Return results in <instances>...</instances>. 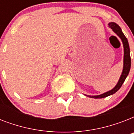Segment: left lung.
Segmentation results:
<instances>
[{
	"label": "left lung",
	"mask_w": 134,
	"mask_h": 134,
	"mask_svg": "<svg viewBox=\"0 0 134 134\" xmlns=\"http://www.w3.org/2000/svg\"><path fill=\"white\" fill-rule=\"evenodd\" d=\"M108 26L118 35L120 39L122 40V42L123 43V46H124V67H123V71L122 73L120 80H119L118 83H117L113 89H112L110 91L105 92V93L100 94V95L97 96H88L89 97L94 98V99H100V98L106 97L108 96H110L111 94H113L115 93L120 88H121V86H122L123 83L125 82L126 78L128 76L130 71V68H131V57H130V49H129V42L127 40V37H125L124 33L122 32V30H121L120 27L115 23L111 22L108 24Z\"/></svg>",
	"instance_id": "left-lung-1"
}]
</instances>
